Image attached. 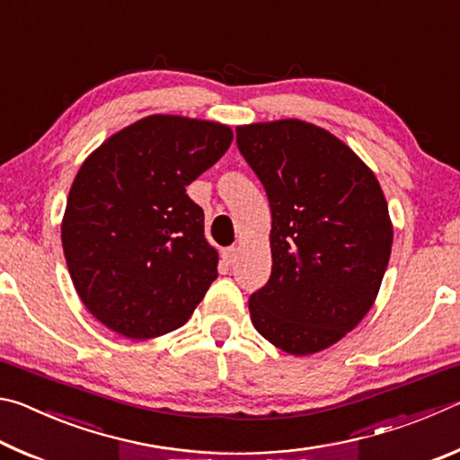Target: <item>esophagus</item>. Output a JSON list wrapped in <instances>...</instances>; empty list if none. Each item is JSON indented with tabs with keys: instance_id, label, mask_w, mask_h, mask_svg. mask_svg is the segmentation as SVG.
I'll return each instance as SVG.
<instances>
[{
	"instance_id": "esophagus-1",
	"label": "esophagus",
	"mask_w": 460,
	"mask_h": 460,
	"mask_svg": "<svg viewBox=\"0 0 460 460\" xmlns=\"http://www.w3.org/2000/svg\"><path fill=\"white\" fill-rule=\"evenodd\" d=\"M223 261L227 263V266H233V263L237 261V247H227L223 252Z\"/></svg>"
}]
</instances>
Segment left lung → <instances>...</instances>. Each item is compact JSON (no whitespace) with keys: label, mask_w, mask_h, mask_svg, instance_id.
Returning <instances> with one entry per match:
<instances>
[{"label":"left lung","mask_w":460,"mask_h":460,"mask_svg":"<svg viewBox=\"0 0 460 460\" xmlns=\"http://www.w3.org/2000/svg\"><path fill=\"white\" fill-rule=\"evenodd\" d=\"M235 131L271 211V276L249 296L252 323L286 353H318L377 298L394 241L384 190L351 147L313 123Z\"/></svg>","instance_id":"obj_1"}]
</instances>
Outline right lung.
<instances>
[{
    "instance_id": "obj_1",
    "label": "right lung",
    "mask_w": 460,
    "mask_h": 460,
    "mask_svg": "<svg viewBox=\"0 0 460 460\" xmlns=\"http://www.w3.org/2000/svg\"><path fill=\"white\" fill-rule=\"evenodd\" d=\"M231 142L221 123L150 115L83 162L68 192L62 249L76 294L107 329L136 341L160 337L205 298L219 255L186 186Z\"/></svg>"
}]
</instances>
